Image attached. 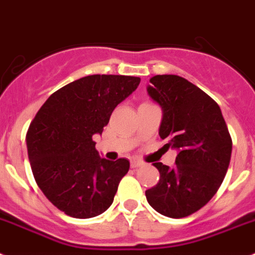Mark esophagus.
Instances as JSON below:
<instances>
[{"label": "esophagus", "instance_id": "obj_1", "mask_svg": "<svg viewBox=\"0 0 255 255\" xmlns=\"http://www.w3.org/2000/svg\"><path fill=\"white\" fill-rule=\"evenodd\" d=\"M142 165H143V162L139 161V160H132V161H130V167H133V169L142 166Z\"/></svg>", "mask_w": 255, "mask_h": 255}]
</instances>
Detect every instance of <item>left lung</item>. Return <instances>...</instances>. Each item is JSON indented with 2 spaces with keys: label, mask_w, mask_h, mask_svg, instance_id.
Returning a JSON list of instances; mask_svg holds the SVG:
<instances>
[{
  "label": "left lung",
  "mask_w": 255,
  "mask_h": 255,
  "mask_svg": "<svg viewBox=\"0 0 255 255\" xmlns=\"http://www.w3.org/2000/svg\"><path fill=\"white\" fill-rule=\"evenodd\" d=\"M150 96L164 116L159 134L164 147L178 151L175 165L155 162L159 183L146 190L151 207L171 219L201 210L224 182L233 141L221 109L196 85L176 75H157L150 80Z\"/></svg>",
  "instance_id": "obj_1"
}]
</instances>
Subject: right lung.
I'll list each match as a JSON object with an SVG mask.
<instances>
[{
	"mask_svg": "<svg viewBox=\"0 0 255 255\" xmlns=\"http://www.w3.org/2000/svg\"><path fill=\"white\" fill-rule=\"evenodd\" d=\"M139 81L122 75L82 77L52 94L31 121L26 146L34 179L68 216L90 219L113 203L129 161L102 159L93 136L103 132L114 108Z\"/></svg>",
	"mask_w": 255,
	"mask_h": 255,
	"instance_id": "obj_1",
	"label": "right lung"
}]
</instances>
